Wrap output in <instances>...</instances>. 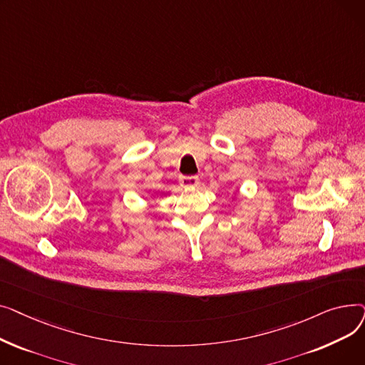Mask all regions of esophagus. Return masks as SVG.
Segmentation results:
<instances>
[{
  "instance_id": "obj_1",
  "label": "esophagus",
  "mask_w": 365,
  "mask_h": 365,
  "mask_svg": "<svg viewBox=\"0 0 365 365\" xmlns=\"http://www.w3.org/2000/svg\"><path fill=\"white\" fill-rule=\"evenodd\" d=\"M180 183L183 187H195L200 185V179L195 176H187V178H182Z\"/></svg>"
}]
</instances>
